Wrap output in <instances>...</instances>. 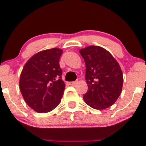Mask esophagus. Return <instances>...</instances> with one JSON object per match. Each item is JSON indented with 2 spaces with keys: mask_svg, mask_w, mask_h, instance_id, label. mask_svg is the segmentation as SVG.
<instances>
[{
  "mask_svg": "<svg viewBox=\"0 0 146 146\" xmlns=\"http://www.w3.org/2000/svg\"><path fill=\"white\" fill-rule=\"evenodd\" d=\"M77 82H77V81L71 82H69V84H70V85H75V84H77Z\"/></svg>",
  "mask_w": 146,
  "mask_h": 146,
  "instance_id": "34e87169",
  "label": "esophagus"
}]
</instances>
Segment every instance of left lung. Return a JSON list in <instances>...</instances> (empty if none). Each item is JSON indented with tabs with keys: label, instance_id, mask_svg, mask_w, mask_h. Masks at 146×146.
<instances>
[{
	"label": "left lung",
	"instance_id": "left-lung-1",
	"mask_svg": "<svg viewBox=\"0 0 146 146\" xmlns=\"http://www.w3.org/2000/svg\"><path fill=\"white\" fill-rule=\"evenodd\" d=\"M86 65L88 90L83 96L91 108L104 110L112 106L121 94L123 75L121 68L109 51L98 46L80 50Z\"/></svg>",
	"mask_w": 146,
	"mask_h": 146
}]
</instances>
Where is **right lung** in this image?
<instances>
[{"label": "right lung", "mask_w": 146, "mask_h": 146, "mask_svg": "<svg viewBox=\"0 0 146 146\" xmlns=\"http://www.w3.org/2000/svg\"><path fill=\"white\" fill-rule=\"evenodd\" d=\"M62 54L58 48L39 51L23 66L19 87L25 102L36 112H48L60 103L65 88L59 66Z\"/></svg>", "instance_id": "right-lung-1"}]
</instances>
